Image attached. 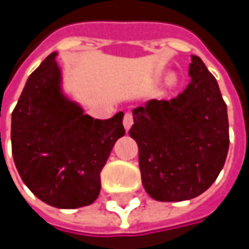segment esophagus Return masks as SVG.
Returning <instances> with one entry per match:
<instances>
[{
	"label": "esophagus",
	"mask_w": 249,
	"mask_h": 249,
	"mask_svg": "<svg viewBox=\"0 0 249 249\" xmlns=\"http://www.w3.org/2000/svg\"><path fill=\"white\" fill-rule=\"evenodd\" d=\"M132 123H134V120H132V115H131V114H125L123 124H124V128L126 129V131H128V129L132 126Z\"/></svg>",
	"instance_id": "1"
}]
</instances>
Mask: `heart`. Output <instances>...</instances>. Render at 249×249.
Returning <instances> with one entry per match:
<instances>
[{
    "mask_svg": "<svg viewBox=\"0 0 249 249\" xmlns=\"http://www.w3.org/2000/svg\"><path fill=\"white\" fill-rule=\"evenodd\" d=\"M177 83H178V76L176 75V73H169V75L166 76V80H164L166 89L172 90V89H174L177 86Z\"/></svg>",
    "mask_w": 249,
    "mask_h": 249,
    "instance_id": "obj_1",
    "label": "heart"
}]
</instances>
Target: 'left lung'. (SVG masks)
Returning a JSON list of instances; mask_svg holds the SVG:
<instances>
[{"instance_id": "1", "label": "left lung", "mask_w": 249, "mask_h": 249, "mask_svg": "<svg viewBox=\"0 0 249 249\" xmlns=\"http://www.w3.org/2000/svg\"><path fill=\"white\" fill-rule=\"evenodd\" d=\"M190 83L172 101L150 99L132 111L129 137L138 144L145 192L160 202H181L208 190L229 148L226 104L200 57L192 56Z\"/></svg>"}]
</instances>
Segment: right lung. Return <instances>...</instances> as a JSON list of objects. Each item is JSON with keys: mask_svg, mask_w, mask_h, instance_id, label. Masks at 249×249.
<instances>
[{"mask_svg": "<svg viewBox=\"0 0 249 249\" xmlns=\"http://www.w3.org/2000/svg\"><path fill=\"white\" fill-rule=\"evenodd\" d=\"M50 53L25 82L11 115V147L25 186L44 203L76 209L96 200L101 170L125 134L124 112L95 120L65 95Z\"/></svg>", "mask_w": 249, "mask_h": 249, "instance_id": "add662e5", "label": "right lung"}]
</instances>
